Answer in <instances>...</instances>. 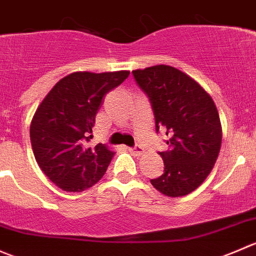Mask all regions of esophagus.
Returning <instances> with one entry per match:
<instances>
[{
	"label": "esophagus",
	"mask_w": 256,
	"mask_h": 256,
	"mask_svg": "<svg viewBox=\"0 0 256 256\" xmlns=\"http://www.w3.org/2000/svg\"><path fill=\"white\" fill-rule=\"evenodd\" d=\"M128 150L130 152L133 156H136L143 154V148H142L140 146H133V148H128Z\"/></svg>",
	"instance_id": "34e87169"
}]
</instances>
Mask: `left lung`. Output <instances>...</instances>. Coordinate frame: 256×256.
<instances>
[{
	"instance_id": "left-lung-1",
	"label": "left lung",
	"mask_w": 256,
	"mask_h": 256,
	"mask_svg": "<svg viewBox=\"0 0 256 256\" xmlns=\"http://www.w3.org/2000/svg\"><path fill=\"white\" fill-rule=\"evenodd\" d=\"M150 100L156 130H166L168 150L159 152L164 173L150 183L166 196L196 190L213 169L222 146V124L214 100L198 82L170 66L133 70Z\"/></svg>"
}]
</instances>
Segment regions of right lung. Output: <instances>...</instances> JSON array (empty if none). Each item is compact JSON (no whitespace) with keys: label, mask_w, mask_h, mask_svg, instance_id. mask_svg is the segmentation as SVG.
<instances>
[{"label":"right lung","mask_w":256,"mask_h":256,"mask_svg":"<svg viewBox=\"0 0 256 256\" xmlns=\"http://www.w3.org/2000/svg\"><path fill=\"white\" fill-rule=\"evenodd\" d=\"M129 70L74 72L56 83L37 108L30 128L34 158L64 192H83L104 176L114 152L92 139L104 96L124 82Z\"/></svg>","instance_id":"obj_1"}]
</instances>
